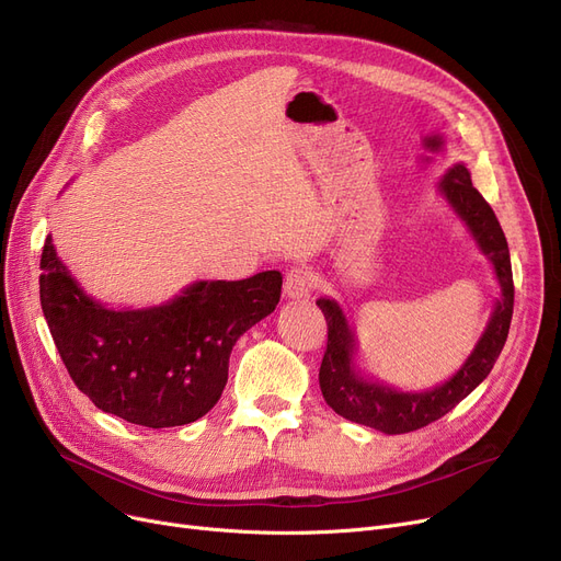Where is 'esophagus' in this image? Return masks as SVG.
<instances>
[{"mask_svg": "<svg viewBox=\"0 0 561 561\" xmlns=\"http://www.w3.org/2000/svg\"><path fill=\"white\" fill-rule=\"evenodd\" d=\"M313 288V277L302 265H293V268L284 277V293L290 300H302L309 298V293Z\"/></svg>", "mask_w": 561, "mask_h": 561, "instance_id": "obj_1", "label": "esophagus"}]
</instances>
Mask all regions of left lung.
I'll return each mask as SVG.
<instances>
[{
	"mask_svg": "<svg viewBox=\"0 0 561 561\" xmlns=\"http://www.w3.org/2000/svg\"><path fill=\"white\" fill-rule=\"evenodd\" d=\"M438 191L444 193L455 214L473 233L480 250L493 263L500 290H503L476 350L470 352L466 364L448 381L423 393H402L379 385V381L364 379L352 364L355 334L347 325L343 309L330 298H320L316 302L328 320V350L318 373L322 398L339 416L385 434L414 432L446 416L491 373L510 334L514 313V279L503 227H500L489 202L470 182V172L463 163H457L446 172Z\"/></svg>",
	"mask_w": 561,
	"mask_h": 561,
	"instance_id": "obj_1",
	"label": "left lung"
}]
</instances>
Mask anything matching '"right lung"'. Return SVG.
I'll use <instances>...</instances> for the list:
<instances>
[{
  "mask_svg": "<svg viewBox=\"0 0 561 561\" xmlns=\"http://www.w3.org/2000/svg\"><path fill=\"white\" fill-rule=\"evenodd\" d=\"M41 271L43 313L77 389L106 414L152 430L193 423L220 400L231 347L282 296V273L265 271L195 282L152 309H106L68 273L51 236Z\"/></svg>",
  "mask_w": 561,
  "mask_h": 561,
  "instance_id": "obj_1",
  "label": "right lung"
}]
</instances>
